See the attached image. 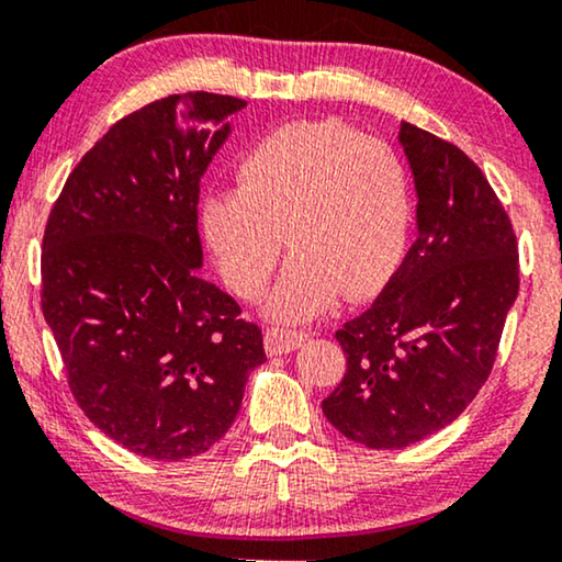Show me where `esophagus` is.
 I'll return each instance as SVG.
<instances>
[{
  "label": "esophagus",
  "mask_w": 562,
  "mask_h": 562,
  "mask_svg": "<svg viewBox=\"0 0 562 562\" xmlns=\"http://www.w3.org/2000/svg\"><path fill=\"white\" fill-rule=\"evenodd\" d=\"M304 340H306V335L299 333V329L268 327V333H266V350L271 352V356H283V352L296 350Z\"/></svg>",
  "instance_id": "1"
}]
</instances>
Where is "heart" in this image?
<instances>
[{"mask_svg": "<svg viewBox=\"0 0 562 562\" xmlns=\"http://www.w3.org/2000/svg\"><path fill=\"white\" fill-rule=\"evenodd\" d=\"M240 189L202 204L206 243L245 299L266 289L281 252L296 248L268 312L310 319L337 296L366 299L402 263L412 227V176L396 148L337 120L268 130L237 164Z\"/></svg>", "mask_w": 562, "mask_h": 562, "instance_id": "obj_1", "label": "heart"}]
</instances>
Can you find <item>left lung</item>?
<instances>
[{
    "mask_svg": "<svg viewBox=\"0 0 562 562\" xmlns=\"http://www.w3.org/2000/svg\"><path fill=\"white\" fill-rule=\"evenodd\" d=\"M417 187V240L379 299L335 337L348 371L322 402L337 432L402 450L440 432L494 368L519 291L512 220L458 145L402 122Z\"/></svg>",
    "mask_w": 562,
    "mask_h": 562,
    "instance_id": "left-lung-1",
    "label": "left lung"
}]
</instances>
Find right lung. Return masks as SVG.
<instances>
[{"label":"right lung","instance_id":"1","mask_svg":"<svg viewBox=\"0 0 562 562\" xmlns=\"http://www.w3.org/2000/svg\"><path fill=\"white\" fill-rule=\"evenodd\" d=\"M243 99L189 91L145 104L79 160L43 235V317L81 412L153 460L227 432L260 327L196 273L199 181Z\"/></svg>","mask_w":562,"mask_h":562}]
</instances>
